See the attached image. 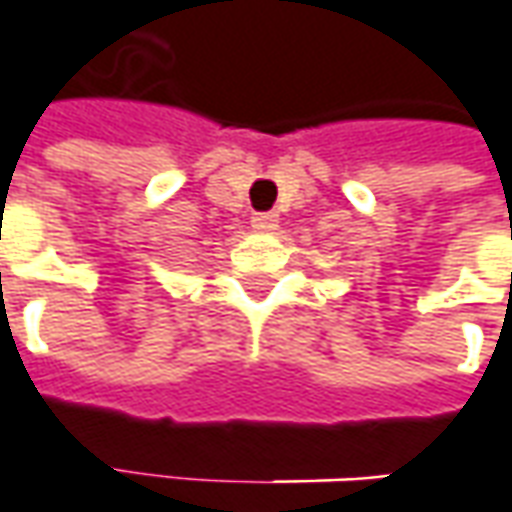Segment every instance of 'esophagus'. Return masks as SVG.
Returning a JSON list of instances; mask_svg holds the SVG:
<instances>
[{"label":"esophagus","mask_w":512,"mask_h":512,"mask_svg":"<svg viewBox=\"0 0 512 512\" xmlns=\"http://www.w3.org/2000/svg\"><path fill=\"white\" fill-rule=\"evenodd\" d=\"M280 224V218H277V212H255L252 215V227L257 232H271V229H277Z\"/></svg>","instance_id":"obj_1"}]
</instances>
